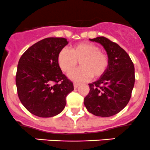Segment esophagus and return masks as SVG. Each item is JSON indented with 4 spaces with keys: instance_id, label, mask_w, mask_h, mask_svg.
I'll return each instance as SVG.
<instances>
[{
    "instance_id": "esophagus-1",
    "label": "esophagus",
    "mask_w": 150,
    "mask_h": 150,
    "mask_svg": "<svg viewBox=\"0 0 150 150\" xmlns=\"http://www.w3.org/2000/svg\"><path fill=\"white\" fill-rule=\"evenodd\" d=\"M73 85H74V88H77L80 86V84L78 83H74Z\"/></svg>"
}]
</instances>
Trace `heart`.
Listing matches in <instances>:
<instances>
[{"instance_id":"heart-1","label":"heart","mask_w":150,"mask_h":150,"mask_svg":"<svg viewBox=\"0 0 150 150\" xmlns=\"http://www.w3.org/2000/svg\"><path fill=\"white\" fill-rule=\"evenodd\" d=\"M57 62L66 73L75 70L80 62L81 67L69 75L71 79L78 82L89 81L92 77L100 78L107 72L110 64L108 55L92 43H78L70 50L62 48L57 55Z\"/></svg>"}]
</instances>
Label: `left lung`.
Segmentation results:
<instances>
[{"label":"left lung","mask_w":150,"mask_h":150,"mask_svg":"<svg viewBox=\"0 0 150 150\" xmlns=\"http://www.w3.org/2000/svg\"><path fill=\"white\" fill-rule=\"evenodd\" d=\"M104 47L110 59L107 72L89 83L84 98L88 111L99 117H110L120 112L129 102L135 83L134 65L125 50L105 37L89 39Z\"/></svg>","instance_id":"left-lung-1"}]
</instances>
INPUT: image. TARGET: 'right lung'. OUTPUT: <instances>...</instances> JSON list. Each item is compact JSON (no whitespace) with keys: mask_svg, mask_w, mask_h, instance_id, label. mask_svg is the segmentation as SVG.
Instances as JSON below:
<instances>
[{"mask_svg":"<svg viewBox=\"0 0 150 150\" xmlns=\"http://www.w3.org/2000/svg\"><path fill=\"white\" fill-rule=\"evenodd\" d=\"M67 44L64 38H47L30 46L19 59L18 96L24 107L38 117L59 114L65 107L67 96L74 90L57 62L59 52Z\"/></svg>","mask_w":150,"mask_h":150,"instance_id":"right-lung-1","label":"right lung"}]
</instances>
